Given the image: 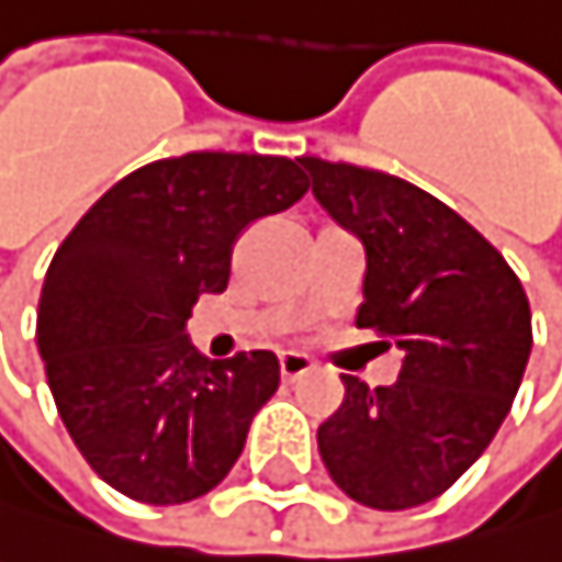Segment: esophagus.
<instances>
[{
  "mask_svg": "<svg viewBox=\"0 0 562 562\" xmlns=\"http://www.w3.org/2000/svg\"><path fill=\"white\" fill-rule=\"evenodd\" d=\"M310 371H313V360L306 353L290 350V353L279 357V374H283V381H296V378H303Z\"/></svg>",
  "mask_w": 562,
  "mask_h": 562,
  "instance_id": "34e87169",
  "label": "esophagus"
}]
</instances>
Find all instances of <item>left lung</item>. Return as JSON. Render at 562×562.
Masks as SVG:
<instances>
[{
	"label": "left lung",
	"mask_w": 562,
	"mask_h": 562,
	"mask_svg": "<svg viewBox=\"0 0 562 562\" xmlns=\"http://www.w3.org/2000/svg\"><path fill=\"white\" fill-rule=\"evenodd\" d=\"M300 165L316 202L363 243L357 327L404 350L387 387L340 374L347 394L316 431L319 459L360 506H425L509 415L532 350L526 290L482 232L418 184L344 161Z\"/></svg>",
	"instance_id": "8db88e82"
}]
</instances>
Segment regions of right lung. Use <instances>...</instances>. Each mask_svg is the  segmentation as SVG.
<instances>
[{
    "instance_id": "right-lung-1",
    "label": "right lung",
    "mask_w": 562,
    "mask_h": 562,
    "mask_svg": "<svg viewBox=\"0 0 562 562\" xmlns=\"http://www.w3.org/2000/svg\"><path fill=\"white\" fill-rule=\"evenodd\" d=\"M303 195L290 158L191 150L121 178L56 249L36 313L46 381L80 456L127 499L191 503L243 456L279 360H205L184 319L228 286L235 239Z\"/></svg>"
}]
</instances>
